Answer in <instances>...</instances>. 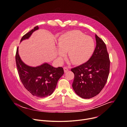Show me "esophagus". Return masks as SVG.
<instances>
[{
  "label": "esophagus",
  "mask_w": 127,
  "mask_h": 127,
  "mask_svg": "<svg viewBox=\"0 0 127 127\" xmlns=\"http://www.w3.org/2000/svg\"><path fill=\"white\" fill-rule=\"evenodd\" d=\"M63 69H64V71L65 73H66L68 71V68L67 67H64L63 68Z\"/></svg>",
  "instance_id": "obj_1"
}]
</instances>
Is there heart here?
Wrapping results in <instances>:
<instances>
[{"label": "heart", "mask_w": 127, "mask_h": 127, "mask_svg": "<svg viewBox=\"0 0 127 127\" xmlns=\"http://www.w3.org/2000/svg\"><path fill=\"white\" fill-rule=\"evenodd\" d=\"M60 58L67 52V56L74 64H79L88 60L95 49V41L93 37L87 36L81 32L75 30L68 32L58 39Z\"/></svg>", "instance_id": "b5f03b06"}]
</instances>
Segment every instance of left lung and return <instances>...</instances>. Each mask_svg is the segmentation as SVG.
<instances>
[{"label": "left lung", "instance_id": "obj_1", "mask_svg": "<svg viewBox=\"0 0 127 127\" xmlns=\"http://www.w3.org/2000/svg\"><path fill=\"white\" fill-rule=\"evenodd\" d=\"M96 45L90 59L71 69L74 74L72 87L82 98L97 95L105 85L110 71V59L105 43L96 34Z\"/></svg>", "mask_w": 127, "mask_h": 127}]
</instances>
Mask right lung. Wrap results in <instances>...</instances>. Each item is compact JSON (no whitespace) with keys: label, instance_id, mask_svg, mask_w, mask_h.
Here are the masks:
<instances>
[{"label":"right lung","instance_id":"obj_1","mask_svg":"<svg viewBox=\"0 0 127 127\" xmlns=\"http://www.w3.org/2000/svg\"><path fill=\"white\" fill-rule=\"evenodd\" d=\"M38 26L23 36L21 42L29 38L32 33L38 29ZM16 63L19 78L25 89L32 95L42 98L51 95L54 91L58 81L64 74L62 67L54 68L47 63L32 67L26 65L21 59L17 47Z\"/></svg>","mask_w":127,"mask_h":127}]
</instances>
